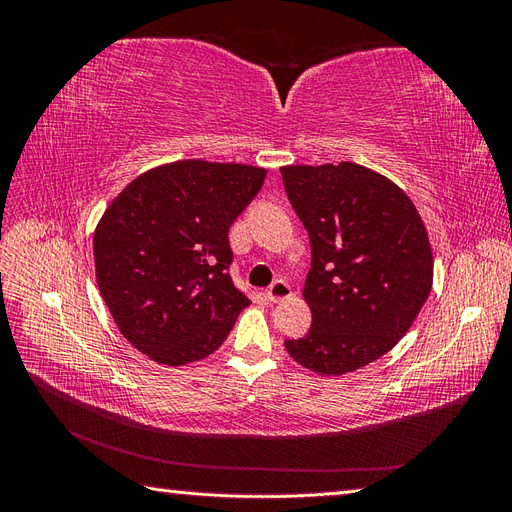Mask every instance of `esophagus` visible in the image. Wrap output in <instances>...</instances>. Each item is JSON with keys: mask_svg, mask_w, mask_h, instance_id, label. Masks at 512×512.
<instances>
[{"mask_svg": "<svg viewBox=\"0 0 512 512\" xmlns=\"http://www.w3.org/2000/svg\"><path fill=\"white\" fill-rule=\"evenodd\" d=\"M290 294H292V290H290V286H288L284 280H275V282L267 288V297H269L273 303L288 299Z\"/></svg>", "mask_w": 512, "mask_h": 512, "instance_id": "1", "label": "esophagus"}]
</instances>
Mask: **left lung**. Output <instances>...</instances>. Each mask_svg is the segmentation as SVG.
Returning a JSON list of instances; mask_svg holds the SVG:
<instances>
[{"instance_id":"8db88e82","label":"left lung","mask_w":512,"mask_h":512,"mask_svg":"<svg viewBox=\"0 0 512 512\" xmlns=\"http://www.w3.org/2000/svg\"><path fill=\"white\" fill-rule=\"evenodd\" d=\"M282 179L312 245V329L284 344L299 365L342 376L389 352L421 312L433 280L427 230L404 190L365 166H284Z\"/></svg>"}]
</instances>
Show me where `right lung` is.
<instances>
[{"label":"right lung","mask_w":512,"mask_h":512,"mask_svg":"<svg viewBox=\"0 0 512 512\" xmlns=\"http://www.w3.org/2000/svg\"><path fill=\"white\" fill-rule=\"evenodd\" d=\"M267 170L185 160L136 177L94 235L96 277L121 335L177 367L218 350L250 305L230 277L228 228Z\"/></svg>","instance_id":"1"}]
</instances>
